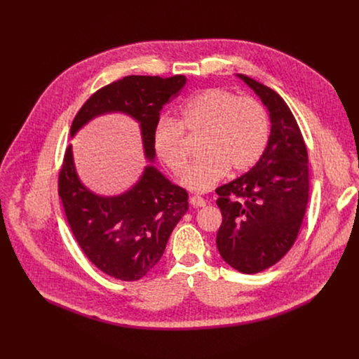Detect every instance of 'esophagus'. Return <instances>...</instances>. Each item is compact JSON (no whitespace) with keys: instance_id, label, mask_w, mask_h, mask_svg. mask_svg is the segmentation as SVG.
Returning <instances> with one entry per match:
<instances>
[{"instance_id":"esophagus-1","label":"esophagus","mask_w":359,"mask_h":359,"mask_svg":"<svg viewBox=\"0 0 359 359\" xmlns=\"http://www.w3.org/2000/svg\"><path fill=\"white\" fill-rule=\"evenodd\" d=\"M190 204L193 208H204L206 206V200L200 196H193V197H190Z\"/></svg>"}]
</instances>
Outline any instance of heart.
Instances as JSON below:
<instances>
[{
    "mask_svg": "<svg viewBox=\"0 0 359 359\" xmlns=\"http://www.w3.org/2000/svg\"><path fill=\"white\" fill-rule=\"evenodd\" d=\"M198 137L201 153L186 172L183 184L193 191H206L229 170L238 175L251 169L266 150L270 121L257 99L223 89H204L187 99L179 121L163 119L153 130L158 159L175 176H180L190 159L184 136Z\"/></svg>",
    "mask_w": 359,
    "mask_h": 359,
    "instance_id": "obj_1",
    "label": "heart"
}]
</instances>
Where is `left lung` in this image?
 <instances>
[{
    "mask_svg": "<svg viewBox=\"0 0 359 359\" xmlns=\"http://www.w3.org/2000/svg\"><path fill=\"white\" fill-rule=\"evenodd\" d=\"M237 76L262 99L271 130L255 166L216 189L223 216L216 244L230 267L255 274L278 263L298 236L309 203V153L284 99L257 81Z\"/></svg>",
    "mask_w": 359,
    "mask_h": 359,
    "instance_id": "left-lung-1",
    "label": "left lung"
}]
</instances>
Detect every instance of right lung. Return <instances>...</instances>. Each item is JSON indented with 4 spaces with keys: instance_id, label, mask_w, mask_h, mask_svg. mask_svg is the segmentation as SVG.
I'll use <instances>...</instances> for the list:
<instances>
[{
    "instance_id": "1",
    "label": "right lung",
    "mask_w": 359,
    "mask_h": 359,
    "mask_svg": "<svg viewBox=\"0 0 359 359\" xmlns=\"http://www.w3.org/2000/svg\"><path fill=\"white\" fill-rule=\"evenodd\" d=\"M186 76L130 75L96 90L76 114L71 136L105 114H125L139 122L144 158L155 161L153 130L165 104L179 95ZM58 193L75 240L105 274L136 281L158 264L168 240L189 209L187 191L146 166L140 179L118 196H99L79 180L69 144L60 172Z\"/></svg>"
}]
</instances>
